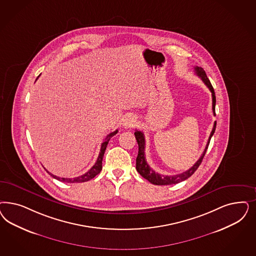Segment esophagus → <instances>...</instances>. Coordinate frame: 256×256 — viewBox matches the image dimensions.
<instances>
[{"label": "esophagus", "mask_w": 256, "mask_h": 256, "mask_svg": "<svg viewBox=\"0 0 256 256\" xmlns=\"http://www.w3.org/2000/svg\"><path fill=\"white\" fill-rule=\"evenodd\" d=\"M122 124L125 128H132L136 124V118L134 116H127L124 118Z\"/></svg>", "instance_id": "obj_1"}]
</instances>
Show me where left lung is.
Instances as JSON below:
<instances>
[{
  "label": "left lung",
  "instance_id": "left-lung-1",
  "mask_svg": "<svg viewBox=\"0 0 256 256\" xmlns=\"http://www.w3.org/2000/svg\"><path fill=\"white\" fill-rule=\"evenodd\" d=\"M196 74L198 75V77L202 80V82L206 84L207 88H209V90L211 91L212 93V109H213V113L214 116H216V111H214V108H216V96H214V91L211 82L209 81V79L207 78L206 74L204 70L200 66H195L194 68ZM216 122H214L212 132L209 136L208 138V142H207L206 147L204 148L202 154L198 158V161L190 168L188 170L182 172V174H176V175H162V174H157L156 172L150 166L148 165L147 161H146V157H145V138L144 134L141 131L136 130L134 132V136H136V140L138 141V154L136 157V170L140 174L143 178H145L146 180H148L150 182L156 184V186H168V184H178L180 182L184 181L188 178H190L192 174H194L198 166L200 165L204 157L206 156L207 148H208V145L210 143V140L212 138V136L214 134V130H216Z\"/></svg>",
  "mask_w": 256,
  "mask_h": 256
}]
</instances>
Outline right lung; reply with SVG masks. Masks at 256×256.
<instances>
[{
  "mask_svg": "<svg viewBox=\"0 0 256 256\" xmlns=\"http://www.w3.org/2000/svg\"><path fill=\"white\" fill-rule=\"evenodd\" d=\"M36 79H38V78H36ZM116 132H118V130H116L114 132H110L108 136H106V138L104 140V141L102 143L100 152L98 159H97L95 165L93 166L88 172L82 174V175L79 176V177H75V178H61V177H58V176H56V175H54V174H50L49 172H48V174H49L50 176H52L54 179H56V180H59V181L61 182H84L90 181L91 179H93L97 174H99L100 172V170H102V158H104V152H106V147H108V142H109L110 138H111L112 136H115Z\"/></svg>",
  "mask_w": 256,
  "mask_h": 256,
  "instance_id": "right-lung-1",
  "label": "right lung"
}]
</instances>
